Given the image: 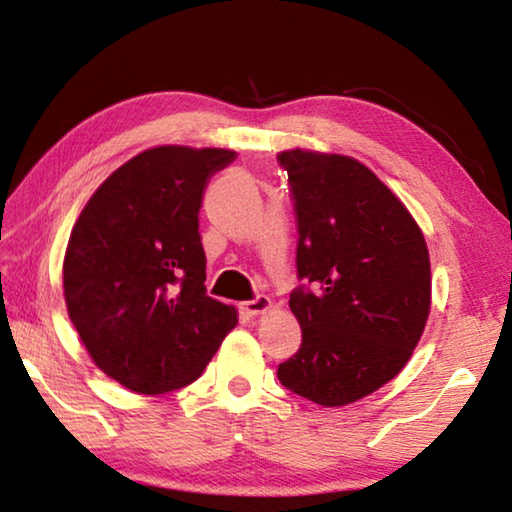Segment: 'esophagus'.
Listing matches in <instances>:
<instances>
[{
	"mask_svg": "<svg viewBox=\"0 0 512 512\" xmlns=\"http://www.w3.org/2000/svg\"><path fill=\"white\" fill-rule=\"evenodd\" d=\"M271 307V298L268 296H255L253 300H246L241 302V311H244L246 316H259L264 314V311Z\"/></svg>",
	"mask_w": 512,
	"mask_h": 512,
	"instance_id": "obj_1",
	"label": "esophagus"
}]
</instances>
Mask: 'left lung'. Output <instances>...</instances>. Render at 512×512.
I'll list each match as a JSON object with an SVG mask.
<instances>
[{
  "instance_id": "obj_1",
  "label": "left lung",
  "mask_w": 512,
  "mask_h": 512,
  "mask_svg": "<svg viewBox=\"0 0 512 512\" xmlns=\"http://www.w3.org/2000/svg\"><path fill=\"white\" fill-rule=\"evenodd\" d=\"M305 284L289 307L300 350L277 366L291 393L345 406L388 384L418 345L431 307L422 230L366 164L336 153L282 151Z\"/></svg>"
}]
</instances>
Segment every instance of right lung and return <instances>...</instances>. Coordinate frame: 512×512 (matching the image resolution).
I'll return each mask as SVG.
<instances>
[{"mask_svg":"<svg viewBox=\"0 0 512 512\" xmlns=\"http://www.w3.org/2000/svg\"><path fill=\"white\" fill-rule=\"evenodd\" d=\"M225 149L155 146L110 173L65 250L67 314L92 361L142 395L192 384L237 325L207 296L198 212Z\"/></svg>","mask_w":512,"mask_h":512,"instance_id":"1","label":"right lung"}]
</instances>
